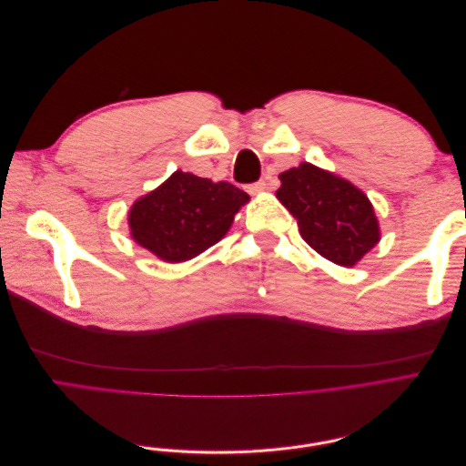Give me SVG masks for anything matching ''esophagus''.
Wrapping results in <instances>:
<instances>
[{"label": "esophagus", "mask_w": 466, "mask_h": 466, "mask_svg": "<svg viewBox=\"0 0 466 466\" xmlns=\"http://www.w3.org/2000/svg\"><path fill=\"white\" fill-rule=\"evenodd\" d=\"M264 190H266V182H264V180H258V182H255V185L248 187V192H250L252 196H257V194H260V192H264Z\"/></svg>", "instance_id": "1"}]
</instances>
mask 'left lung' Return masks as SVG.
Segmentation results:
<instances>
[{"label":"left lung","instance_id":"obj_1","mask_svg":"<svg viewBox=\"0 0 466 466\" xmlns=\"http://www.w3.org/2000/svg\"><path fill=\"white\" fill-rule=\"evenodd\" d=\"M279 180L276 198L298 219L305 243L320 257L351 268L379 243L373 204L350 180L313 163L288 168Z\"/></svg>","mask_w":466,"mask_h":466}]
</instances>
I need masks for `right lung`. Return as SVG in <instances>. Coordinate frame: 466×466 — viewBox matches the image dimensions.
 I'll return each mask as SVG.
<instances>
[{
	"mask_svg": "<svg viewBox=\"0 0 466 466\" xmlns=\"http://www.w3.org/2000/svg\"><path fill=\"white\" fill-rule=\"evenodd\" d=\"M248 200L231 182L175 171L132 204L130 237L163 262H187L221 241Z\"/></svg>",
	"mask_w": 466,
	"mask_h": 466,
	"instance_id": "add662e5",
	"label": "right lung"
}]
</instances>
